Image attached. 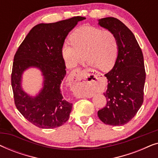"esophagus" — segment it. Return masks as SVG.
I'll return each mask as SVG.
<instances>
[{
    "mask_svg": "<svg viewBox=\"0 0 158 158\" xmlns=\"http://www.w3.org/2000/svg\"><path fill=\"white\" fill-rule=\"evenodd\" d=\"M84 72L83 70L81 68H76L71 72L69 77V81H70L71 90L73 94L77 98H84L85 96H81V92L79 91V86L83 83V80L81 79L82 74Z\"/></svg>",
    "mask_w": 158,
    "mask_h": 158,
    "instance_id": "esophagus-1",
    "label": "esophagus"
}]
</instances>
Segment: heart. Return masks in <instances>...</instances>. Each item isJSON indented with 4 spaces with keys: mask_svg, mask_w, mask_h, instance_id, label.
I'll use <instances>...</instances> for the list:
<instances>
[{
    "mask_svg": "<svg viewBox=\"0 0 158 158\" xmlns=\"http://www.w3.org/2000/svg\"><path fill=\"white\" fill-rule=\"evenodd\" d=\"M70 42L62 47V55L67 65L73 68L85 59L103 71L114 66L118 55V42L113 32L85 26L70 35Z\"/></svg>",
    "mask_w": 158,
    "mask_h": 158,
    "instance_id": "heart-1",
    "label": "heart"
}]
</instances>
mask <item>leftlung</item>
<instances>
[{
    "label": "left lung",
    "mask_w": 158,
    "mask_h": 158,
    "mask_svg": "<svg viewBox=\"0 0 158 158\" xmlns=\"http://www.w3.org/2000/svg\"><path fill=\"white\" fill-rule=\"evenodd\" d=\"M98 24L115 34L118 55L114 68L105 74L106 106L98 111L106 124L122 126L137 114L144 101L146 73L142 49L131 30L114 17L98 20Z\"/></svg>",
    "instance_id": "obj_1"
}]
</instances>
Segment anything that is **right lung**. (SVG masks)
<instances>
[{"label":"right lung","instance_id":"1","mask_svg":"<svg viewBox=\"0 0 158 158\" xmlns=\"http://www.w3.org/2000/svg\"><path fill=\"white\" fill-rule=\"evenodd\" d=\"M84 19L75 16L36 25L15 54L11 73L15 105L25 118L40 128L60 127L70 118L73 103L66 101L61 90L66 75L62 47L69 32ZM30 66L39 68L44 75V87L36 97L29 96L20 86L23 71Z\"/></svg>","mask_w":158,"mask_h":158}]
</instances>
